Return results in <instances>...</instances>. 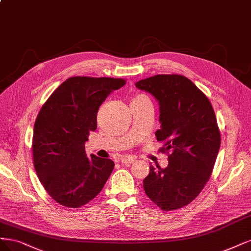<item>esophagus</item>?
<instances>
[{
	"mask_svg": "<svg viewBox=\"0 0 251 251\" xmlns=\"http://www.w3.org/2000/svg\"><path fill=\"white\" fill-rule=\"evenodd\" d=\"M133 162H135V158H132V157H124L120 159V163L126 164V165H128V164H132Z\"/></svg>",
	"mask_w": 251,
	"mask_h": 251,
	"instance_id": "esophagus-1",
	"label": "esophagus"
}]
</instances>
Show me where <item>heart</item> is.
Listing matches in <instances>:
<instances>
[{
    "label": "heart",
    "instance_id": "1",
    "mask_svg": "<svg viewBox=\"0 0 251 251\" xmlns=\"http://www.w3.org/2000/svg\"><path fill=\"white\" fill-rule=\"evenodd\" d=\"M149 100V99L146 98V97H144V96H138L133 100Z\"/></svg>",
    "mask_w": 251,
    "mask_h": 251
}]
</instances>
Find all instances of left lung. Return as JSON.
Returning <instances> with one entry per match:
<instances>
[{"label": "left lung", "instance_id": "left-lung-1", "mask_svg": "<svg viewBox=\"0 0 251 251\" xmlns=\"http://www.w3.org/2000/svg\"><path fill=\"white\" fill-rule=\"evenodd\" d=\"M136 87L158 100L161 124L155 132L164 142L168 166H150L143 188L163 211L191 202L209 180L220 149V133L210 100L188 77L157 75L137 82Z\"/></svg>", "mask_w": 251, "mask_h": 251}]
</instances>
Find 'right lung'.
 <instances>
[{
    "label": "right lung",
    "instance_id": "obj_1",
    "mask_svg": "<svg viewBox=\"0 0 251 251\" xmlns=\"http://www.w3.org/2000/svg\"><path fill=\"white\" fill-rule=\"evenodd\" d=\"M124 79L73 76L51 93L40 109L33 131V160L49 195L67 208L92 201L114 168L110 159L91 154L85 143L97 129L100 106Z\"/></svg>",
    "mask_w": 251,
    "mask_h": 251
}]
</instances>
